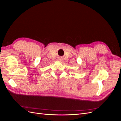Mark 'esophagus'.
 <instances>
[{"instance_id":"34e87169","label":"esophagus","mask_w":121,"mask_h":121,"mask_svg":"<svg viewBox=\"0 0 121 121\" xmlns=\"http://www.w3.org/2000/svg\"><path fill=\"white\" fill-rule=\"evenodd\" d=\"M57 60H58V61H61L62 60L61 59V58H58V59H57Z\"/></svg>"}]
</instances>
